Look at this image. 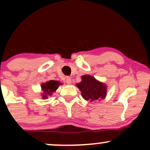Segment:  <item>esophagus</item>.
I'll return each mask as SVG.
<instances>
[{
	"label": "esophagus",
	"mask_w": 150,
	"mask_h": 150,
	"mask_svg": "<svg viewBox=\"0 0 150 150\" xmlns=\"http://www.w3.org/2000/svg\"><path fill=\"white\" fill-rule=\"evenodd\" d=\"M71 82H72V80H71V78L70 77H67L66 78V83H67V84H70Z\"/></svg>",
	"instance_id": "1"
}]
</instances>
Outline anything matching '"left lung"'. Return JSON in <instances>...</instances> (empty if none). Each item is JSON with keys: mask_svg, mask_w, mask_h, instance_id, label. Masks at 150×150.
Here are the masks:
<instances>
[{"mask_svg": "<svg viewBox=\"0 0 150 150\" xmlns=\"http://www.w3.org/2000/svg\"><path fill=\"white\" fill-rule=\"evenodd\" d=\"M81 78L82 81L77 84V86L81 91L82 96L85 100L93 102L100 98H105L107 89L103 83L88 75H84Z\"/></svg>", "mask_w": 150, "mask_h": 150, "instance_id": "8db88e82", "label": "left lung"}]
</instances>
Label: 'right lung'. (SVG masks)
<instances>
[{"mask_svg": "<svg viewBox=\"0 0 150 150\" xmlns=\"http://www.w3.org/2000/svg\"><path fill=\"white\" fill-rule=\"evenodd\" d=\"M60 84L61 83H59V81H55L52 80L47 83H42L41 87H42V91H44V94L42 96L43 98H47V96L51 95L52 93L56 91Z\"/></svg>", "mask_w": 150, "mask_h": 150, "instance_id": "1", "label": "right lung"}]
</instances>
